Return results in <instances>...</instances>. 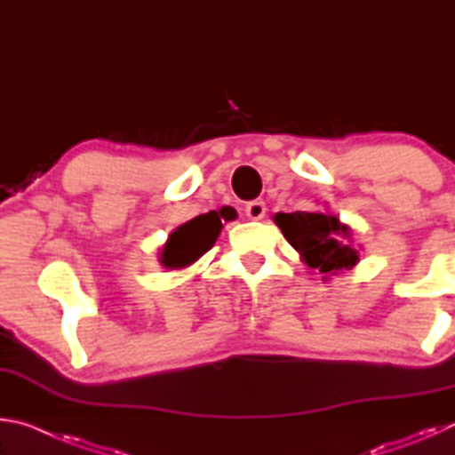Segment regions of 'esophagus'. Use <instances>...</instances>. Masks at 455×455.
<instances>
[{
  "mask_svg": "<svg viewBox=\"0 0 455 455\" xmlns=\"http://www.w3.org/2000/svg\"><path fill=\"white\" fill-rule=\"evenodd\" d=\"M244 212H246V217H249L251 220H260V219L265 217V212H267V204L263 203V200H251V203L246 204Z\"/></svg>",
  "mask_w": 455,
  "mask_h": 455,
  "instance_id": "obj_1",
  "label": "esophagus"
}]
</instances>
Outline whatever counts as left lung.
Returning a JSON list of instances; mask_svg holds the SVG:
<instances>
[{
	"label": "left lung",
	"mask_w": 455,
	"mask_h": 455,
	"mask_svg": "<svg viewBox=\"0 0 455 455\" xmlns=\"http://www.w3.org/2000/svg\"><path fill=\"white\" fill-rule=\"evenodd\" d=\"M275 222L292 249L299 251L307 267L317 268L323 275L347 271L359 263V251L353 244L351 228L339 222L333 214L276 212Z\"/></svg>",
	"instance_id": "obj_1"
}]
</instances>
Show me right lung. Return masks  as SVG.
I'll use <instances>...</instances> for the list:
<instances>
[{
  "label": "right lung",
  "mask_w": 455,
  "mask_h": 455,
  "mask_svg": "<svg viewBox=\"0 0 455 455\" xmlns=\"http://www.w3.org/2000/svg\"><path fill=\"white\" fill-rule=\"evenodd\" d=\"M230 217H235V211L230 206H225L219 212L211 211L184 222L168 238L163 255H160V263L166 268H180L195 263L206 251L212 249V244L217 243L220 235L222 220H230Z\"/></svg>",
  "instance_id": "1"
}]
</instances>
